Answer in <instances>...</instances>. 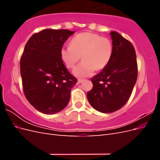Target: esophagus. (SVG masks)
Returning <instances> with one entry per match:
<instances>
[{"label":"esophagus","mask_w":160,"mask_h":160,"mask_svg":"<svg viewBox=\"0 0 160 160\" xmlns=\"http://www.w3.org/2000/svg\"><path fill=\"white\" fill-rule=\"evenodd\" d=\"M83 81V79H78V81H77V85H79V84H80V83H81Z\"/></svg>","instance_id":"1"}]
</instances>
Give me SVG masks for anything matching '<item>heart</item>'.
Returning a JSON list of instances; mask_svg holds the SVG:
<instances>
[{
  "instance_id": "b5f03b06",
  "label": "heart",
  "mask_w": 160,
  "mask_h": 160,
  "mask_svg": "<svg viewBox=\"0 0 160 160\" xmlns=\"http://www.w3.org/2000/svg\"><path fill=\"white\" fill-rule=\"evenodd\" d=\"M113 47L108 38L98 34L85 32L77 34L71 41V45L62 47L60 55L67 68H72L81 59L83 61L72 70L77 77L91 75L97 69L108 65L113 55Z\"/></svg>"
}]
</instances>
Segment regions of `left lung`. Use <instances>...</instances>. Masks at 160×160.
<instances>
[{
	"mask_svg": "<svg viewBox=\"0 0 160 160\" xmlns=\"http://www.w3.org/2000/svg\"><path fill=\"white\" fill-rule=\"evenodd\" d=\"M113 55L108 65L91 82L88 92L90 105L97 111L109 113L122 108L132 95L138 78L135 51L132 42L118 32L111 31Z\"/></svg>",
	"mask_w": 160,
	"mask_h": 160,
	"instance_id": "obj_1",
	"label": "left lung"
}]
</instances>
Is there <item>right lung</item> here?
Wrapping results in <instances>:
<instances>
[{"instance_id":"1","label":"right lung","mask_w":160,"mask_h":160,"mask_svg":"<svg viewBox=\"0 0 160 160\" xmlns=\"http://www.w3.org/2000/svg\"><path fill=\"white\" fill-rule=\"evenodd\" d=\"M74 31L44 29L28 39L21 58V75L26 98L45 114H54L68 104L77 82L60 55L64 42Z\"/></svg>"}]
</instances>
